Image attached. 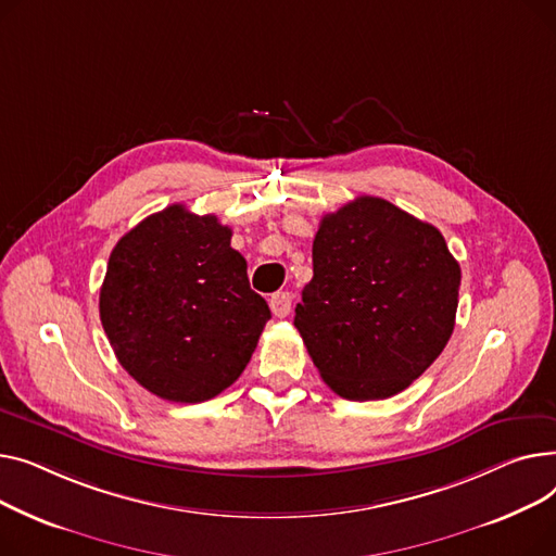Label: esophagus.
<instances>
[{"instance_id":"obj_1","label":"esophagus","mask_w":556,"mask_h":556,"mask_svg":"<svg viewBox=\"0 0 556 556\" xmlns=\"http://www.w3.org/2000/svg\"><path fill=\"white\" fill-rule=\"evenodd\" d=\"M269 307L274 312V316L285 318L291 312V293L289 291H278L269 299Z\"/></svg>"}]
</instances>
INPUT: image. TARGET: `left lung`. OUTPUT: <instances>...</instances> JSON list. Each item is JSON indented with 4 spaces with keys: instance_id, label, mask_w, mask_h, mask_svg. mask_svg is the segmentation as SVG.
<instances>
[{
    "instance_id": "left-lung-1",
    "label": "left lung",
    "mask_w": 556,
    "mask_h": 556,
    "mask_svg": "<svg viewBox=\"0 0 556 556\" xmlns=\"http://www.w3.org/2000/svg\"><path fill=\"white\" fill-rule=\"evenodd\" d=\"M312 263L293 325L337 395L393 397L440 356L463 276L433 224L366 194L320 219Z\"/></svg>"
}]
</instances>
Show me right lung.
<instances>
[{
    "label": "right lung",
    "instance_id": "1",
    "mask_svg": "<svg viewBox=\"0 0 556 556\" xmlns=\"http://www.w3.org/2000/svg\"><path fill=\"white\" fill-rule=\"evenodd\" d=\"M231 236L215 215L173 204L139 222L110 255L101 323L118 364L161 400L219 395L271 318Z\"/></svg>",
    "mask_w": 556,
    "mask_h": 556
}]
</instances>
